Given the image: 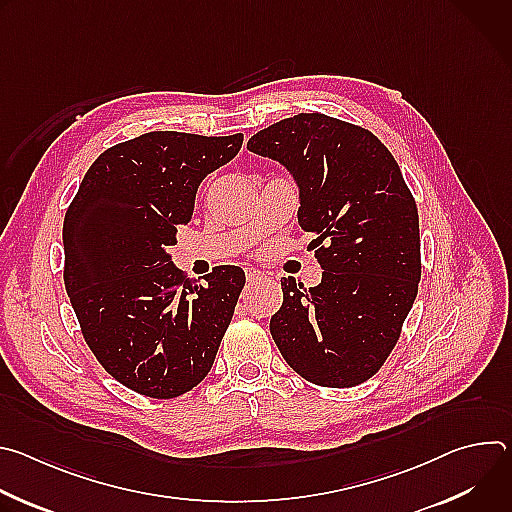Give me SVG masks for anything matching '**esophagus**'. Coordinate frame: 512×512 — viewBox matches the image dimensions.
Here are the masks:
<instances>
[{
  "instance_id": "obj_1",
  "label": "esophagus",
  "mask_w": 512,
  "mask_h": 512,
  "mask_svg": "<svg viewBox=\"0 0 512 512\" xmlns=\"http://www.w3.org/2000/svg\"><path fill=\"white\" fill-rule=\"evenodd\" d=\"M245 279H247L249 285H253V283H257V281L267 279V275L261 273V271H257V269H253V267H249V269H245Z\"/></svg>"
}]
</instances>
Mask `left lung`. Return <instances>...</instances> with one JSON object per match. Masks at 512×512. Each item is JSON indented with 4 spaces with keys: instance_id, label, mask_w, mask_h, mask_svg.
I'll list each match as a JSON object with an SVG mask.
<instances>
[{
    "instance_id": "obj_1",
    "label": "left lung",
    "mask_w": 512,
    "mask_h": 512,
    "mask_svg": "<svg viewBox=\"0 0 512 512\" xmlns=\"http://www.w3.org/2000/svg\"><path fill=\"white\" fill-rule=\"evenodd\" d=\"M247 148L300 184V227L322 283L281 279L271 336L285 362L320 387L369 381L395 348L421 279L415 198L387 145L360 125L300 113L255 133Z\"/></svg>"
}]
</instances>
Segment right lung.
<instances>
[{
  "label": "right lung",
  "instance_id": "right-lung-1",
  "mask_svg": "<svg viewBox=\"0 0 512 512\" xmlns=\"http://www.w3.org/2000/svg\"><path fill=\"white\" fill-rule=\"evenodd\" d=\"M243 133L150 131L105 150L62 227L64 287L101 367L127 389L174 399L212 369L245 273L221 265L188 281L166 255L198 184L231 162Z\"/></svg>",
  "mask_w": 512,
  "mask_h": 512
}]
</instances>
